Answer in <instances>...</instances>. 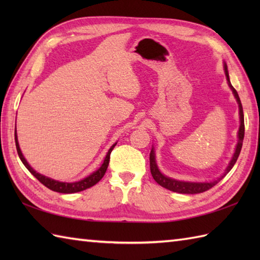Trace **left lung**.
Wrapping results in <instances>:
<instances>
[{"instance_id": "obj_1", "label": "left lung", "mask_w": 260, "mask_h": 260, "mask_svg": "<svg viewBox=\"0 0 260 260\" xmlns=\"http://www.w3.org/2000/svg\"><path fill=\"white\" fill-rule=\"evenodd\" d=\"M223 69H224V74H225V78H227L228 81V86L230 87L231 91H233L234 96L236 98L237 103H238V107H239V119H240V126H239V131H238V142H237L236 145V150L233 155V158L230 159V162L228 164L227 169L224 170V172L220 178L212 180L210 182H187V181H180V180H175L170 178V176L164 175L161 171H159L157 164H156V159H155V151H154V147H152L151 153H150V168H151V173L153 179L155 180L157 183L168 189L170 191L173 192H178V193H184V194H196V193H202L204 191H208L209 189H211L212 186L218 183L220 180H222L227 173L230 172V170L233 169L235 163L237 162V158H238L241 147H242V141H244V136H245V121H244V112H242V105L240 102V98L238 96V92L233 87L229 79V73H228V68H227V63H223Z\"/></svg>"}]
</instances>
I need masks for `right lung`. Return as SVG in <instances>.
Returning <instances> with one entry per match:
<instances>
[{"label": "right lung", "instance_id": "obj_1", "mask_svg": "<svg viewBox=\"0 0 260 260\" xmlns=\"http://www.w3.org/2000/svg\"><path fill=\"white\" fill-rule=\"evenodd\" d=\"M15 145H16V151H18L19 154V157L22 161V163L24 164V167L30 171V173L36 176V178L41 182L43 185H46L48 189H50L52 191H56L59 193H76V192H80V191H84L86 189H89V187L93 186L96 183H98L99 181L102 180L103 176L106 173V170L108 168V164H109V156H110V153H112L113 148L115 147V145L117 144V143H115V144L112 145V147L109 148L106 156L104 158V162L101 165V168L97 169L95 172H92L91 174H89L86 178H84L80 181H77V182H61V181H57V180H53L51 178H48L46 175H42L40 173H38L37 171L33 170L31 168V165L26 162V159L24 158L23 154L21 152V148L19 145V142H18V135H16V129H15Z\"/></svg>", "mask_w": 260, "mask_h": 260}]
</instances>
